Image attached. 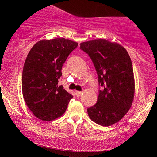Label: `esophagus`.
<instances>
[{"mask_svg":"<svg viewBox=\"0 0 157 157\" xmlns=\"http://www.w3.org/2000/svg\"><path fill=\"white\" fill-rule=\"evenodd\" d=\"M81 94H82V91H75V94H76L77 97L80 96Z\"/></svg>","mask_w":157,"mask_h":157,"instance_id":"obj_1","label":"esophagus"}]
</instances>
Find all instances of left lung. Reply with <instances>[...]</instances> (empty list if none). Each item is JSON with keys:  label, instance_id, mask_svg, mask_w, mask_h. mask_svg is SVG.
Segmentation results:
<instances>
[{"label": "left lung", "instance_id": "8db88e82", "mask_svg": "<svg viewBox=\"0 0 157 157\" xmlns=\"http://www.w3.org/2000/svg\"><path fill=\"white\" fill-rule=\"evenodd\" d=\"M89 56L98 75L100 88L97 103L87 109L90 119L110 126L120 121L132 105L134 95L133 66L125 48L105 39L80 44Z\"/></svg>", "mask_w": 157, "mask_h": 157}]
</instances>
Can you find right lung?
I'll use <instances>...</instances> for the list:
<instances>
[{"instance_id": "1", "label": "right lung", "mask_w": 157, "mask_h": 157, "mask_svg": "<svg viewBox=\"0 0 157 157\" xmlns=\"http://www.w3.org/2000/svg\"><path fill=\"white\" fill-rule=\"evenodd\" d=\"M77 46L63 37L43 40L29 52L23 69L22 92L28 108L40 120L60 117L73 97L58 82L63 65Z\"/></svg>"}]
</instances>
